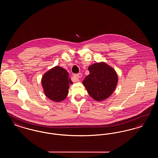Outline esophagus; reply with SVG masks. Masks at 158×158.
I'll list each match as a JSON object with an SVG mask.
<instances>
[{
  "mask_svg": "<svg viewBox=\"0 0 158 158\" xmlns=\"http://www.w3.org/2000/svg\"><path fill=\"white\" fill-rule=\"evenodd\" d=\"M74 77L77 79V81H79V79L81 78L82 77V74L81 73H78V74H76L74 75Z\"/></svg>",
  "mask_w": 158,
  "mask_h": 158,
  "instance_id": "esophagus-1",
  "label": "esophagus"
}]
</instances>
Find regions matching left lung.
<instances>
[{"label":"left lung","instance_id":"left-lung-1","mask_svg":"<svg viewBox=\"0 0 158 158\" xmlns=\"http://www.w3.org/2000/svg\"><path fill=\"white\" fill-rule=\"evenodd\" d=\"M83 84L90 97L96 101L108 98L115 89L118 77L114 69L104 63H97L90 66Z\"/></svg>","mask_w":158,"mask_h":158}]
</instances>
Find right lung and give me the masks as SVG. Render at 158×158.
Masks as SVG:
<instances>
[{
    "mask_svg": "<svg viewBox=\"0 0 158 158\" xmlns=\"http://www.w3.org/2000/svg\"><path fill=\"white\" fill-rule=\"evenodd\" d=\"M45 95L51 100L59 102L67 97L69 83V73L63 68L56 66L45 73L42 78Z\"/></svg>",
    "mask_w": 158,
    "mask_h": 158,
    "instance_id": "right-lung-1",
    "label": "right lung"
}]
</instances>
